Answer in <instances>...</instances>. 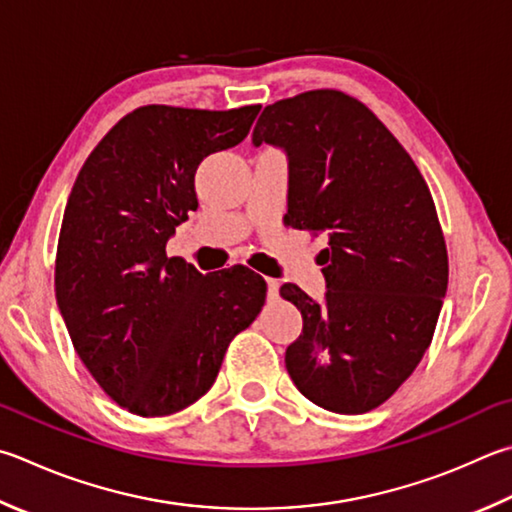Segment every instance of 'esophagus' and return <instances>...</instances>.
Instances as JSON below:
<instances>
[{"label":"esophagus","instance_id":"34e87169","mask_svg":"<svg viewBox=\"0 0 512 512\" xmlns=\"http://www.w3.org/2000/svg\"><path fill=\"white\" fill-rule=\"evenodd\" d=\"M266 286H268V300H277V295H280V282L273 280V277H266Z\"/></svg>","mask_w":512,"mask_h":512}]
</instances>
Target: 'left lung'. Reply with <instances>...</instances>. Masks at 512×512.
<instances>
[{
    "label": "left lung",
    "instance_id": "obj_1",
    "mask_svg": "<svg viewBox=\"0 0 512 512\" xmlns=\"http://www.w3.org/2000/svg\"><path fill=\"white\" fill-rule=\"evenodd\" d=\"M262 143L286 154V224L329 241L322 302L280 288L304 320L286 349L288 376L324 410L365 414L412 376L448 291L432 194L403 145L342 91L268 105L253 129Z\"/></svg>",
    "mask_w": 512,
    "mask_h": 512
}]
</instances>
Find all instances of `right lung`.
Returning a JSON list of instances; mask_svg holds the SVG:
<instances>
[{
	"label": "right lung",
	"mask_w": 512,
	"mask_h": 512,
	"mask_svg": "<svg viewBox=\"0 0 512 512\" xmlns=\"http://www.w3.org/2000/svg\"><path fill=\"white\" fill-rule=\"evenodd\" d=\"M259 105H147L82 165L64 208L55 300L96 383L138 416H167L208 392L230 340L253 324L266 282L246 266L201 275L165 246L197 210L194 172L239 145Z\"/></svg>",
	"instance_id": "obj_1"
}]
</instances>
